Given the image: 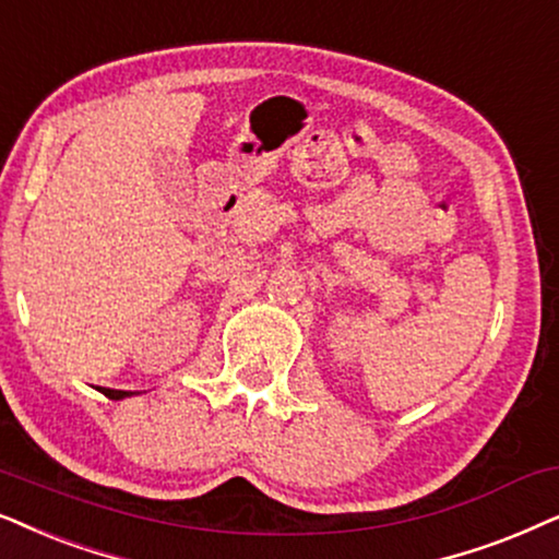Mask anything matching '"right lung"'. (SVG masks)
Returning a JSON list of instances; mask_svg holds the SVG:
<instances>
[{
  "label": "right lung",
  "instance_id": "right-lung-1",
  "mask_svg": "<svg viewBox=\"0 0 559 559\" xmlns=\"http://www.w3.org/2000/svg\"><path fill=\"white\" fill-rule=\"evenodd\" d=\"M130 393H132V391H119V393H117V399H124V396H130Z\"/></svg>",
  "mask_w": 559,
  "mask_h": 559
}]
</instances>
